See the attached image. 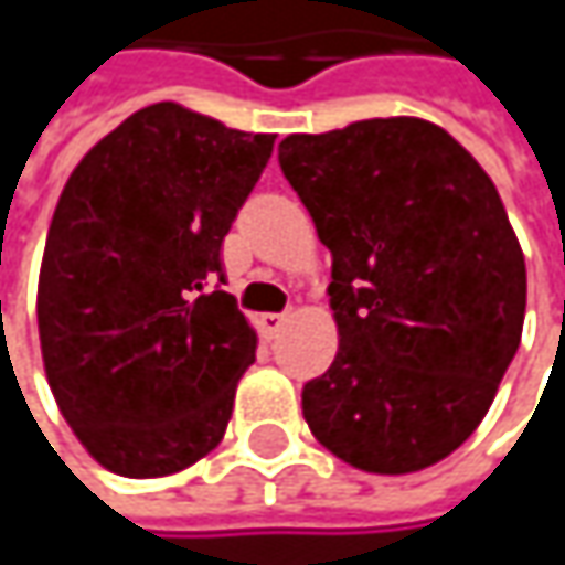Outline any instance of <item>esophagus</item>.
Returning a JSON list of instances; mask_svg holds the SVG:
<instances>
[{
  "instance_id": "esophagus-1",
  "label": "esophagus",
  "mask_w": 565,
  "mask_h": 565,
  "mask_svg": "<svg viewBox=\"0 0 565 565\" xmlns=\"http://www.w3.org/2000/svg\"><path fill=\"white\" fill-rule=\"evenodd\" d=\"M284 323H287V313H262V333H265L268 340H275V337L281 333Z\"/></svg>"
}]
</instances>
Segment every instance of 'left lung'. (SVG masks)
<instances>
[{"label":"left lung","mask_w":565,"mask_h":565,"mask_svg":"<svg viewBox=\"0 0 565 565\" xmlns=\"http://www.w3.org/2000/svg\"><path fill=\"white\" fill-rule=\"evenodd\" d=\"M278 160L333 258L340 347L300 395L313 438L370 475L448 458L523 333L526 265L491 175L418 117L290 134Z\"/></svg>","instance_id":"obj_1"}]
</instances>
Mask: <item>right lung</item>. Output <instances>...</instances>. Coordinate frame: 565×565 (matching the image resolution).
I'll return each instance as SVG.
<instances>
[{
    "label": "right lung",
    "instance_id": "1",
    "mask_svg": "<svg viewBox=\"0 0 565 565\" xmlns=\"http://www.w3.org/2000/svg\"><path fill=\"white\" fill-rule=\"evenodd\" d=\"M271 150L275 134L163 100L64 182L39 275L42 360L61 415L114 475H175L228 428L258 333L212 284Z\"/></svg>",
    "mask_w": 565,
    "mask_h": 565
}]
</instances>
